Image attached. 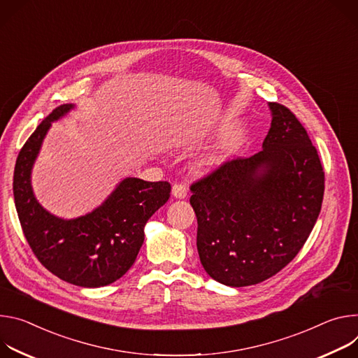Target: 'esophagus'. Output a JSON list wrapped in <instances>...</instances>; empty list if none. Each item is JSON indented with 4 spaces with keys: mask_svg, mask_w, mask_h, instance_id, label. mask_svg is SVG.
Returning <instances> with one entry per match:
<instances>
[{
    "mask_svg": "<svg viewBox=\"0 0 358 358\" xmlns=\"http://www.w3.org/2000/svg\"><path fill=\"white\" fill-rule=\"evenodd\" d=\"M172 193L176 199H185V197L187 196V187L183 183H175L172 187Z\"/></svg>",
    "mask_w": 358,
    "mask_h": 358,
    "instance_id": "obj_1",
    "label": "esophagus"
}]
</instances>
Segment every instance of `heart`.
<instances>
[{"instance_id": "heart-1", "label": "heart", "mask_w": 358, "mask_h": 358, "mask_svg": "<svg viewBox=\"0 0 358 358\" xmlns=\"http://www.w3.org/2000/svg\"><path fill=\"white\" fill-rule=\"evenodd\" d=\"M220 159H222V156L219 155V153H215V155H212L210 157H208L206 159V165H215V164H217L219 161H220Z\"/></svg>"}]
</instances>
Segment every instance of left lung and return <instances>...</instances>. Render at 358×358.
<instances>
[{
    "label": "left lung",
    "instance_id": "left-lung-1",
    "mask_svg": "<svg viewBox=\"0 0 358 358\" xmlns=\"http://www.w3.org/2000/svg\"><path fill=\"white\" fill-rule=\"evenodd\" d=\"M263 150L223 162L190 185L197 252L216 282L243 287L285 268L320 215L324 171L296 115L270 102Z\"/></svg>",
    "mask_w": 358,
    "mask_h": 358
}]
</instances>
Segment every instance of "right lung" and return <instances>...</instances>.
<instances>
[{
	"label": "right lung",
	"mask_w": 358,
	"mask_h": 358,
	"mask_svg": "<svg viewBox=\"0 0 358 358\" xmlns=\"http://www.w3.org/2000/svg\"><path fill=\"white\" fill-rule=\"evenodd\" d=\"M72 108L57 106L21 148L14 169V201L25 239L47 270L61 280L81 287L116 282L131 268L143 243L149 217L171 196L166 180L128 178L92 213L62 220L44 210L32 194L31 168L51 125Z\"/></svg>",
	"instance_id": "right-lung-1"
}]
</instances>
